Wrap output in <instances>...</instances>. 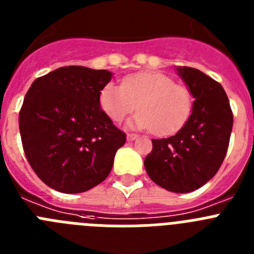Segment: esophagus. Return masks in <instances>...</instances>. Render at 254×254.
<instances>
[{
    "label": "esophagus",
    "mask_w": 254,
    "mask_h": 254,
    "mask_svg": "<svg viewBox=\"0 0 254 254\" xmlns=\"http://www.w3.org/2000/svg\"><path fill=\"white\" fill-rule=\"evenodd\" d=\"M137 138V134L136 133H127V140L128 141H133Z\"/></svg>",
    "instance_id": "obj_1"
}]
</instances>
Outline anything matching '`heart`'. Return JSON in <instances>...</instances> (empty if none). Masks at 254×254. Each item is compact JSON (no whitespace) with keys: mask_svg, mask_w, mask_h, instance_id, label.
Here are the masks:
<instances>
[{"mask_svg":"<svg viewBox=\"0 0 254 254\" xmlns=\"http://www.w3.org/2000/svg\"><path fill=\"white\" fill-rule=\"evenodd\" d=\"M100 104L114 122L123 121L137 107L140 112L129 126L165 136L178 131L188 120L193 95L186 85L176 84L168 75L143 71L125 77L121 85H105Z\"/></svg>","mask_w":254,"mask_h":254,"instance_id":"obj_1","label":"heart"}]
</instances>
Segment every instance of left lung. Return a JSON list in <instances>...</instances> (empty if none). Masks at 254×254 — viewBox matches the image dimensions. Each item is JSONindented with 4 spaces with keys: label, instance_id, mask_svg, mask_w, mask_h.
I'll return each instance as SVG.
<instances>
[{
    "label": "left lung",
    "instance_id": "obj_1",
    "mask_svg": "<svg viewBox=\"0 0 254 254\" xmlns=\"http://www.w3.org/2000/svg\"><path fill=\"white\" fill-rule=\"evenodd\" d=\"M194 98L186 125L174 136L152 140L145 169L160 187L187 193L202 187L221 167L230 141L233 112L223 86L192 67H178Z\"/></svg>",
    "mask_w": 254,
    "mask_h": 254
}]
</instances>
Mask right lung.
Returning a JSON list of instances; mask_svg holds the SVG:
<instances>
[{"label":"right lung","instance_id":"right-lung-1","mask_svg":"<svg viewBox=\"0 0 254 254\" xmlns=\"http://www.w3.org/2000/svg\"><path fill=\"white\" fill-rule=\"evenodd\" d=\"M111 78L107 69L66 66L31 84L19 128L26 159L48 187L81 193L109 176L126 142L125 132L100 109V94Z\"/></svg>","mask_w":254,"mask_h":254}]
</instances>
